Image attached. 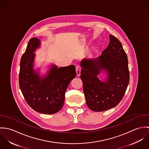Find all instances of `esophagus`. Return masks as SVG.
Here are the masks:
<instances>
[{
	"label": "esophagus",
	"mask_w": 149,
	"mask_h": 149,
	"mask_svg": "<svg viewBox=\"0 0 149 149\" xmlns=\"http://www.w3.org/2000/svg\"><path fill=\"white\" fill-rule=\"evenodd\" d=\"M76 74L77 76H79L80 75V72H81V68L79 66H76Z\"/></svg>",
	"instance_id": "1"
}]
</instances>
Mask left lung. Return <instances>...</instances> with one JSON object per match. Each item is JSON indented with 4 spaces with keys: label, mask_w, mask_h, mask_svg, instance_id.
<instances>
[{
    "label": "left lung",
    "mask_w": 149,
    "mask_h": 149,
    "mask_svg": "<svg viewBox=\"0 0 149 149\" xmlns=\"http://www.w3.org/2000/svg\"><path fill=\"white\" fill-rule=\"evenodd\" d=\"M110 42L100 56L93 60H83L80 78L83 83L86 103L95 112L106 111L116 106L127 89L130 73L127 54L121 42L112 35ZM104 71L107 74L105 82L97 76Z\"/></svg>",
    "instance_id": "8db88e82"
}]
</instances>
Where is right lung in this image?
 <instances>
[{
  "label": "right lung",
  "mask_w": 149,
  "mask_h": 149,
  "mask_svg": "<svg viewBox=\"0 0 149 149\" xmlns=\"http://www.w3.org/2000/svg\"><path fill=\"white\" fill-rule=\"evenodd\" d=\"M40 41L33 38L28 43L20 63L19 84L26 102L34 111L45 114L58 112L64 105L65 93L69 83L76 76L71 65L58 68L53 65L46 76L41 77L33 69L36 49Z\"/></svg>",
  "instance_id": "1"
}]
</instances>
